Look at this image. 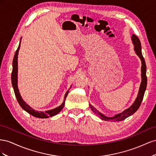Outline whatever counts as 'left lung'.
I'll return each mask as SVG.
<instances>
[{
	"label": "left lung",
	"mask_w": 156,
	"mask_h": 156,
	"mask_svg": "<svg viewBox=\"0 0 156 156\" xmlns=\"http://www.w3.org/2000/svg\"><path fill=\"white\" fill-rule=\"evenodd\" d=\"M131 40L133 44H134V50L135 51L136 54L139 57V58L141 60L142 63V66H141V78L142 81L139 88V93H138L137 97L135 101L133 104L130 106L129 108L125 110L122 113L118 114L115 115L113 117H107L105 116V115L99 112L95 108L90 104V106L91 109L93 110V112H94L97 115H98L101 119L105 120V121H108V120H110L112 122H119L122 121V120L125 119L126 118L130 116L132 114H134L136 111L139 109L140 106L141 105L142 101L143 99L144 92L146 89V86H147V77H146V65L143 56L142 54L141 51V44L140 42V40L139 39L135 34H132Z\"/></svg>",
	"instance_id": "1"
}]
</instances>
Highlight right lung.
<instances>
[{"label": "right lung", "instance_id": "obj_1", "mask_svg": "<svg viewBox=\"0 0 156 156\" xmlns=\"http://www.w3.org/2000/svg\"><path fill=\"white\" fill-rule=\"evenodd\" d=\"M21 40V38L20 39L19 46H18V48H17V50L16 51L15 55L14 57V59H13L12 72V76H11L12 86H13V88H14V93H15V95L16 97V99L17 100V102H18V103L20 104V105L21 106V107L22 108L25 110L26 112H27L30 115H32L33 116L38 118H48L49 117L53 116V115H55L58 114L60 111L63 108L64 106H65V99H66V97H67V95L69 93V90L65 93V95L64 97V101L63 102V103H62L59 106H58V107H57V108H55L54 109H52V110L45 111V112H41V111L35 110L25 103V102L23 100V99L21 98L20 93L19 92L18 87H17V55H18L19 50L20 48Z\"/></svg>", "mask_w": 156, "mask_h": 156}]
</instances>
